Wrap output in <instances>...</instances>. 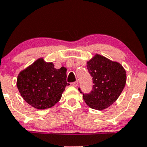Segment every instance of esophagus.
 I'll return each mask as SVG.
<instances>
[{
    "label": "esophagus",
    "mask_w": 147,
    "mask_h": 147,
    "mask_svg": "<svg viewBox=\"0 0 147 147\" xmlns=\"http://www.w3.org/2000/svg\"><path fill=\"white\" fill-rule=\"evenodd\" d=\"M78 84H79V82H77H77H73V83H72V85L75 87L78 86Z\"/></svg>",
    "instance_id": "1"
}]
</instances>
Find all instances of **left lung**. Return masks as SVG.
<instances>
[{
    "label": "left lung",
    "mask_w": 147,
    "mask_h": 147,
    "mask_svg": "<svg viewBox=\"0 0 147 147\" xmlns=\"http://www.w3.org/2000/svg\"><path fill=\"white\" fill-rule=\"evenodd\" d=\"M87 69L92 77V90L83 93L84 102L91 109L102 111L117 100L126 85L125 69L120 63L96 54L87 61Z\"/></svg>",
    "instance_id": "8db88e82"
}]
</instances>
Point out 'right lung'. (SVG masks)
<instances>
[{
    "mask_svg": "<svg viewBox=\"0 0 147 147\" xmlns=\"http://www.w3.org/2000/svg\"><path fill=\"white\" fill-rule=\"evenodd\" d=\"M66 70L64 67L55 68L53 63L38 59L18 74L16 86L21 97L35 109L52 107L70 85L66 82Z\"/></svg>",
    "mask_w": 147,
    "mask_h": 147,
    "instance_id": "obj_1",
    "label": "right lung"
}]
</instances>
